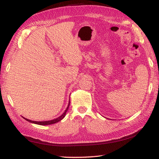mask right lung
I'll return each mask as SVG.
<instances>
[{
	"label": "right lung",
	"mask_w": 159,
	"mask_h": 159,
	"mask_svg": "<svg viewBox=\"0 0 159 159\" xmlns=\"http://www.w3.org/2000/svg\"><path fill=\"white\" fill-rule=\"evenodd\" d=\"M69 105H70V102H69V104H68V106H67V109H66V111H65V112H64L61 116L60 117H57V118H56V119H55V120H50V121H32V120H28V119H26V118H25V117H23L24 119H25L26 121H29V122H31V123H34V124H39V125H50V124H55V123H57V122H58V121H61V120L63 118L66 116V112L67 111V109H68V108H69Z\"/></svg>",
	"instance_id": "right-lung-1"
}]
</instances>
